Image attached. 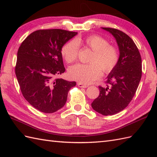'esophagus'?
I'll return each mask as SVG.
<instances>
[{
	"label": "esophagus",
	"mask_w": 157,
	"mask_h": 157,
	"mask_svg": "<svg viewBox=\"0 0 157 157\" xmlns=\"http://www.w3.org/2000/svg\"><path fill=\"white\" fill-rule=\"evenodd\" d=\"M78 86H79V87H80V88H87L88 87V85H86V84H83L82 83H81V82H79V83H78Z\"/></svg>",
	"instance_id": "esophagus-1"
}]
</instances>
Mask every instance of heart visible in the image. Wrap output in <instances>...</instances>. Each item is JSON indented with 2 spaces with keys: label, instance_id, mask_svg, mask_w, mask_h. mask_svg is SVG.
I'll list each match as a JSON object with an SVG mask.
<instances>
[{
  "label": "heart",
  "instance_id": "b5f03b06",
  "mask_svg": "<svg viewBox=\"0 0 157 157\" xmlns=\"http://www.w3.org/2000/svg\"><path fill=\"white\" fill-rule=\"evenodd\" d=\"M83 44L92 51L88 64H77L68 69L69 78L84 84H90L98 79L102 74L109 73L117 66L119 53L115 46L98 34L90 35L84 39L69 40L63 46L61 55L67 63L75 62L78 59L79 44Z\"/></svg>",
  "mask_w": 157,
  "mask_h": 157
}]
</instances>
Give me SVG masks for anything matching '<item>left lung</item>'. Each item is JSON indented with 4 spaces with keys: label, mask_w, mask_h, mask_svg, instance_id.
I'll return each mask as SVG.
<instances>
[{
    "label": "left lung",
    "mask_w": 157,
    "mask_h": 157,
    "mask_svg": "<svg viewBox=\"0 0 157 157\" xmlns=\"http://www.w3.org/2000/svg\"><path fill=\"white\" fill-rule=\"evenodd\" d=\"M115 38L119 46V61L108 75L105 87L98 86L100 94L91 104L103 115H113L123 111L136 94L142 77V59L133 40L117 29L102 28Z\"/></svg>",
    "instance_id": "left-lung-1"
}]
</instances>
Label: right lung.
<instances>
[{"label":"right lung","mask_w":157,"mask_h":157,"mask_svg":"<svg viewBox=\"0 0 157 157\" xmlns=\"http://www.w3.org/2000/svg\"><path fill=\"white\" fill-rule=\"evenodd\" d=\"M78 32L61 29H38L20 45L15 74L25 99L38 111L52 113L65 105L69 90L76 85L56 78L65 71L63 46Z\"/></svg>","instance_id":"obj_1"}]
</instances>
